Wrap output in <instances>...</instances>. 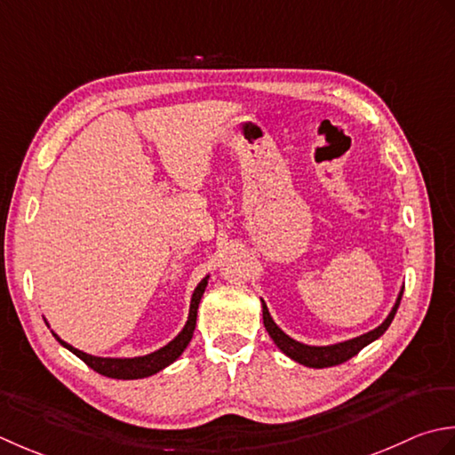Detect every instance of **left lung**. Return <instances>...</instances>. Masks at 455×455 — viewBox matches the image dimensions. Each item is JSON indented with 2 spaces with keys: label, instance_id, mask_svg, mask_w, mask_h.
I'll return each mask as SVG.
<instances>
[{
  "label": "left lung",
  "instance_id": "obj_1",
  "mask_svg": "<svg viewBox=\"0 0 455 455\" xmlns=\"http://www.w3.org/2000/svg\"><path fill=\"white\" fill-rule=\"evenodd\" d=\"M401 299H403V292L398 294L395 308L391 310V314H388L387 320L379 328L371 330V331L363 333V336H359V338H354V339H349V341H341V344H336V346H326V347L304 346V344H299V341H294L292 338L286 336V333L271 320V314H268L265 302H263V323H265V328L268 331V336L273 338V341H275L276 346H279V349L283 351V354H286L294 361H299V363H302L306 367L322 369V367H331V365L344 363V361L357 355L361 349L371 344V341H375L377 338H381L383 333L387 331V328L391 326V322L395 318L398 304H401Z\"/></svg>",
  "mask_w": 455,
  "mask_h": 455
}]
</instances>
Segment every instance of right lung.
Masks as SVG:
<instances>
[{
    "mask_svg": "<svg viewBox=\"0 0 455 455\" xmlns=\"http://www.w3.org/2000/svg\"><path fill=\"white\" fill-rule=\"evenodd\" d=\"M206 284H208V276L196 286V291H194V294H192L190 314H188L187 326H184V330L171 341L169 346L161 347L159 351H155V354L143 355V357H133V359L94 357V355L84 354V351H80V349H76V347L68 346L67 341H62V339L57 336V333H54V338H57L64 347L70 349L74 355L80 357L88 367L94 369L96 373H100V375H106V377H111V379H143V377L155 375V373H159L161 369H164L166 365H171L172 361L179 359L182 351L187 349V346L190 344L194 328H196L198 304H200V299H202L204 291H206Z\"/></svg>",
    "mask_w": 455,
    "mask_h": 455,
    "instance_id": "right-lung-1",
    "label": "right lung"
}]
</instances>
